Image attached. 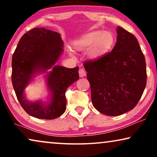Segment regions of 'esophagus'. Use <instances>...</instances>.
Returning a JSON list of instances; mask_svg holds the SVG:
<instances>
[{"mask_svg": "<svg viewBox=\"0 0 157 157\" xmlns=\"http://www.w3.org/2000/svg\"><path fill=\"white\" fill-rule=\"evenodd\" d=\"M78 74L80 77H84L86 76V73L85 70L83 69V68H80L78 71Z\"/></svg>", "mask_w": 157, "mask_h": 157, "instance_id": "34e87169", "label": "esophagus"}]
</instances>
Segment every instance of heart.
<instances>
[{
  "instance_id": "1",
  "label": "heart",
  "mask_w": 157,
  "mask_h": 157,
  "mask_svg": "<svg viewBox=\"0 0 157 157\" xmlns=\"http://www.w3.org/2000/svg\"><path fill=\"white\" fill-rule=\"evenodd\" d=\"M113 44L114 37L111 32L94 31L74 40L73 46L78 51L89 48L87 51L88 56L96 60L106 54L112 48Z\"/></svg>"
}]
</instances>
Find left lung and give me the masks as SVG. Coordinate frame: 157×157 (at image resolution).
Returning <instances> with one entry per match:
<instances>
[{
  "mask_svg": "<svg viewBox=\"0 0 157 157\" xmlns=\"http://www.w3.org/2000/svg\"><path fill=\"white\" fill-rule=\"evenodd\" d=\"M112 51L83 63L93 106L107 116H119L138 104L147 84V68L136 38L117 27Z\"/></svg>",
  "mask_w": 157,
  "mask_h": 157,
  "instance_id": "obj_1",
  "label": "left lung"
}]
</instances>
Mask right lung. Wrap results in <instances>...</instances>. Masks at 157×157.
Masks as SVG:
<instances>
[{"instance_id": "right-lung-1", "label": "right lung", "mask_w": 157, "mask_h": 157, "mask_svg": "<svg viewBox=\"0 0 157 157\" xmlns=\"http://www.w3.org/2000/svg\"><path fill=\"white\" fill-rule=\"evenodd\" d=\"M59 33L45 28H34L23 35L12 57L11 80L19 103L25 112L41 119H54L66 109V91L79 78L78 67L68 68L55 66L63 49ZM47 85L52 93L51 101L30 102L25 97L24 90L36 72H46Z\"/></svg>"}]
</instances>
